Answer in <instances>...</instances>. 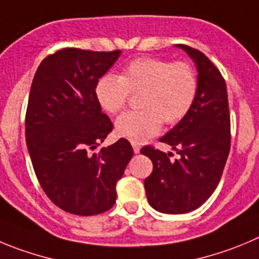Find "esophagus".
I'll return each mask as SVG.
<instances>
[{"label":"esophagus","instance_id":"1","mask_svg":"<svg viewBox=\"0 0 259 259\" xmlns=\"http://www.w3.org/2000/svg\"><path fill=\"white\" fill-rule=\"evenodd\" d=\"M133 149H134V153L138 154L139 152H141V146L138 143H133Z\"/></svg>","mask_w":259,"mask_h":259}]
</instances>
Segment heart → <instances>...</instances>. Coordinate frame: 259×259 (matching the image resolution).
<instances>
[{"mask_svg":"<svg viewBox=\"0 0 259 259\" xmlns=\"http://www.w3.org/2000/svg\"><path fill=\"white\" fill-rule=\"evenodd\" d=\"M198 80L187 62L137 59L121 75L106 74L96 84V98L105 112L116 115L126 105L130 93H141L142 111L122 113L116 120L118 137L142 143L158 134L163 122L174 125L185 117L194 103Z\"/></svg>","mask_w":259,"mask_h":259,"instance_id":"obj_1","label":"heart"}]
</instances>
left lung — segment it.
I'll return each instance as SVG.
<instances>
[{
	"instance_id": "obj_1",
	"label": "left lung",
	"mask_w": 259,
	"mask_h": 259,
	"mask_svg": "<svg viewBox=\"0 0 259 259\" xmlns=\"http://www.w3.org/2000/svg\"><path fill=\"white\" fill-rule=\"evenodd\" d=\"M194 61L198 88L194 103L183 120L159 142L168 144L179 158L170 159L153 147H143L153 171L144 180L147 199L156 211L180 214L194 211L217 188L230 152L228 91L221 72L200 51L176 45Z\"/></svg>"
}]
</instances>
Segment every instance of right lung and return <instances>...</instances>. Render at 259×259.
Wrapping results in <instances>:
<instances>
[{
  "label": "right lung",
  "instance_id": "obj_1",
  "mask_svg": "<svg viewBox=\"0 0 259 259\" xmlns=\"http://www.w3.org/2000/svg\"><path fill=\"white\" fill-rule=\"evenodd\" d=\"M121 51L64 48L40 62L25 117L26 147L47 197L64 211L92 216L116 202V183L133 148L124 138L93 153L112 132L96 98V84Z\"/></svg>",
  "mask_w": 259,
  "mask_h": 259
}]
</instances>
